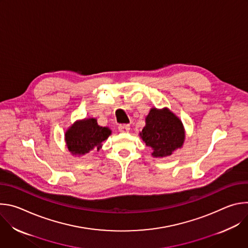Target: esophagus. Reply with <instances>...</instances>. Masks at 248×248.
<instances>
[{
  "instance_id": "esophagus-1",
  "label": "esophagus",
  "mask_w": 248,
  "mask_h": 248,
  "mask_svg": "<svg viewBox=\"0 0 248 248\" xmlns=\"http://www.w3.org/2000/svg\"><path fill=\"white\" fill-rule=\"evenodd\" d=\"M129 129H130L129 124H120V125H119V130H120L121 132H128Z\"/></svg>"
}]
</instances>
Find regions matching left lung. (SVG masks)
<instances>
[{
	"mask_svg": "<svg viewBox=\"0 0 248 248\" xmlns=\"http://www.w3.org/2000/svg\"><path fill=\"white\" fill-rule=\"evenodd\" d=\"M140 136L153 149L154 157H166L183 146L185 131L182 122L168 109H151Z\"/></svg>",
	"mask_w": 248,
	"mask_h": 248,
	"instance_id": "left-lung-1",
	"label": "left lung"
}]
</instances>
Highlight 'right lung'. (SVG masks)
<instances>
[{"instance_id":"right-lung-1","label":"right lung","mask_w":248,"mask_h":248,"mask_svg":"<svg viewBox=\"0 0 248 248\" xmlns=\"http://www.w3.org/2000/svg\"><path fill=\"white\" fill-rule=\"evenodd\" d=\"M111 130L97 124L95 119L77 122L65 132L68 150L76 155H84L93 149L99 150L102 142L109 137Z\"/></svg>"}]
</instances>
